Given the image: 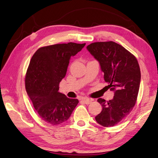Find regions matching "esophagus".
I'll return each mask as SVG.
<instances>
[{"mask_svg":"<svg viewBox=\"0 0 158 158\" xmlns=\"http://www.w3.org/2000/svg\"><path fill=\"white\" fill-rule=\"evenodd\" d=\"M92 99H82V101L86 105H89L91 103H92Z\"/></svg>","mask_w":158,"mask_h":158,"instance_id":"esophagus-1","label":"esophagus"}]
</instances>
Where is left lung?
I'll use <instances>...</instances> for the list:
<instances>
[{"label": "left lung", "instance_id": "left-lung-1", "mask_svg": "<svg viewBox=\"0 0 158 158\" xmlns=\"http://www.w3.org/2000/svg\"><path fill=\"white\" fill-rule=\"evenodd\" d=\"M86 48L99 61L107 87L114 93L111 100L98 99L102 111L95 120L103 127H114L131 113L136 103L141 82L139 63L132 53L113 41L91 43Z\"/></svg>", "mask_w": 158, "mask_h": 158}]
</instances>
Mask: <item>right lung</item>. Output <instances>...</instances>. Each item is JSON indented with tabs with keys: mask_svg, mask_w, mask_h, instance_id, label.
<instances>
[{
	"mask_svg": "<svg viewBox=\"0 0 158 158\" xmlns=\"http://www.w3.org/2000/svg\"><path fill=\"white\" fill-rule=\"evenodd\" d=\"M86 43L57 44L35 52L26 76V89L42 120L52 125L68 120L78 103L59 92V85L67 72L69 59Z\"/></svg>",
	"mask_w": 158,
	"mask_h": 158,
	"instance_id": "add662e5",
	"label": "right lung"
}]
</instances>
